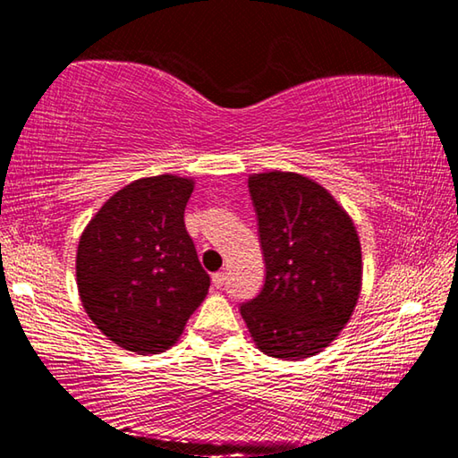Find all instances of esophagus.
<instances>
[{
	"instance_id": "1",
	"label": "esophagus",
	"mask_w": 458,
	"mask_h": 458,
	"mask_svg": "<svg viewBox=\"0 0 458 458\" xmlns=\"http://www.w3.org/2000/svg\"><path fill=\"white\" fill-rule=\"evenodd\" d=\"M212 283H214L216 289H220V286H224V283H226V273H214Z\"/></svg>"
}]
</instances>
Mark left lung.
<instances>
[{
    "label": "left lung",
    "mask_w": 458,
    "mask_h": 458,
    "mask_svg": "<svg viewBox=\"0 0 458 458\" xmlns=\"http://www.w3.org/2000/svg\"><path fill=\"white\" fill-rule=\"evenodd\" d=\"M248 190L267 275L240 313L270 358H311L339 335L358 303V232L335 198L301 174H254Z\"/></svg>",
    "instance_id": "obj_1"
}]
</instances>
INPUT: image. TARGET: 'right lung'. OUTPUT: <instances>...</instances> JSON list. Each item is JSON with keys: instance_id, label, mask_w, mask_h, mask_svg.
I'll return each mask as SVG.
<instances>
[{"instance_id": "obj_1", "label": "right lung", "mask_w": 458, "mask_h": 458, "mask_svg": "<svg viewBox=\"0 0 458 458\" xmlns=\"http://www.w3.org/2000/svg\"><path fill=\"white\" fill-rule=\"evenodd\" d=\"M188 177H143L125 185L84 228L76 284L92 323L129 352L172 347L210 289L183 212Z\"/></svg>"}]
</instances>
